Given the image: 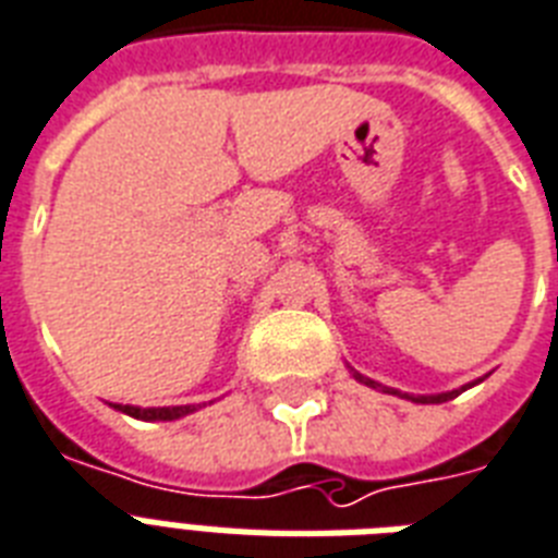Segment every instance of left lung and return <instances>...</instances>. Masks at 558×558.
Segmentation results:
<instances>
[{
	"instance_id": "left-lung-1",
	"label": "left lung",
	"mask_w": 558,
	"mask_h": 558,
	"mask_svg": "<svg viewBox=\"0 0 558 558\" xmlns=\"http://www.w3.org/2000/svg\"><path fill=\"white\" fill-rule=\"evenodd\" d=\"M356 380H363V377H360V374H356ZM365 386H372V389L389 391V395H398V391L386 389V386H377V383H374V380H365ZM461 391H463V389H461ZM461 391H447V395H435V398H417V403H447V400L458 398V395H461Z\"/></svg>"
}]
</instances>
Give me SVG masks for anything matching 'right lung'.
<instances>
[{
    "mask_svg": "<svg viewBox=\"0 0 558 558\" xmlns=\"http://www.w3.org/2000/svg\"><path fill=\"white\" fill-rule=\"evenodd\" d=\"M120 412L132 414L137 421H175L184 414L195 412V405H163V409H137V405H114Z\"/></svg>",
    "mask_w": 558,
    "mask_h": 558,
    "instance_id": "1",
    "label": "right lung"
}]
</instances>
